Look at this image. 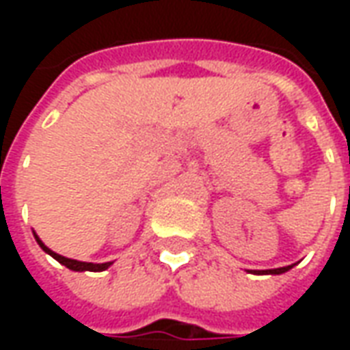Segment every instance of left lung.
Segmentation results:
<instances>
[{
  "label": "left lung",
  "mask_w": 350,
  "mask_h": 350,
  "mask_svg": "<svg viewBox=\"0 0 350 350\" xmlns=\"http://www.w3.org/2000/svg\"><path fill=\"white\" fill-rule=\"evenodd\" d=\"M293 266H283V268H275V270H262V271H255V273H283V271L291 270Z\"/></svg>",
  "instance_id": "8db88e82"
}]
</instances>
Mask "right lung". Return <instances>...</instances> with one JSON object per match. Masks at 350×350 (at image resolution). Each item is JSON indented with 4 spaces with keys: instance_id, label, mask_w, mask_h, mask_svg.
I'll return each instance as SVG.
<instances>
[{
    "instance_id": "right-lung-1",
    "label": "right lung",
    "mask_w": 350,
    "mask_h": 350,
    "mask_svg": "<svg viewBox=\"0 0 350 350\" xmlns=\"http://www.w3.org/2000/svg\"><path fill=\"white\" fill-rule=\"evenodd\" d=\"M35 238H37V236H35ZM37 243L41 245L42 251H46L49 255H52V257L56 258L57 262H62V264H64V266H67L69 270H75V271H84V270H88V271H103V270H107L108 266L112 264V262H105V264L80 262V260H75V258L62 257V255H57V253H54V251H50L49 247H46V245H44V243H42L41 240H39V238H37Z\"/></svg>"
}]
</instances>
